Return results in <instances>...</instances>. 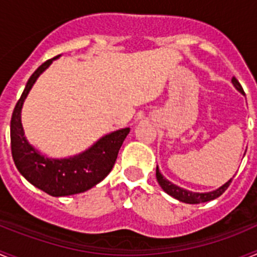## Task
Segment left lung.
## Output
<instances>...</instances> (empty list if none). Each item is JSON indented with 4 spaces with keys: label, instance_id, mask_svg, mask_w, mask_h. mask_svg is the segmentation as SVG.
Instances as JSON below:
<instances>
[{
    "label": "left lung",
    "instance_id": "obj_1",
    "mask_svg": "<svg viewBox=\"0 0 257 257\" xmlns=\"http://www.w3.org/2000/svg\"><path fill=\"white\" fill-rule=\"evenodd\" d=\"M231 82H233V85H234V87L237 88L238 91L242 92V94L244 95L243 88H242V86H240V83L238 82V79L235 78V77H233V78H231ZM156 176H157V181H158V184L161 185V188H162V189L165 190L167 194H170L171 197L176 198L178 201L184 202V203H190V205H197V203L208 202V201H212V199L217 198V197L221 196L222 193L228 189V187L230 185L231 180H233V179H230V180L226 181L224 185H221V187L217 188L216 190H213V192L194 193V192H190V190L184 189V188L178 187V185H175V184H172L171 181L167 180V179H166L165 176H163V175L160 172L158 166H157V169H156Z\"/></svg>",
    "mask_w": 257,
    "mask_h": 257
}]
</instances>
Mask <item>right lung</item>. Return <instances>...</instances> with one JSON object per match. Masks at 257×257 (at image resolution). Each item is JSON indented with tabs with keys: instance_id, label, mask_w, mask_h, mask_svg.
Here are the masks:
<instances>
[{
	"instance_id": "obj_1",
	"label": "right lung",
	"mask_w": 257,
	"mask_h": 257,
	"mask_svg": "<svg viewBox=\"0 0 257 257\" xmlns=\"http://www.w3.org/2000/svg\"><path fill=\"white\" fill-rule=\"evenodd\" d=\"M45 61L32 74L22 96L14 108L10 123L11 154L18 171L38 189L52 197L78 194L91 189L112 171L118 152L130 128H121L103 136L92 147L69 158H50L32 147L24 135L22 124V106L40 74L54 59Z\"/></svg>"
}]
</instances>
